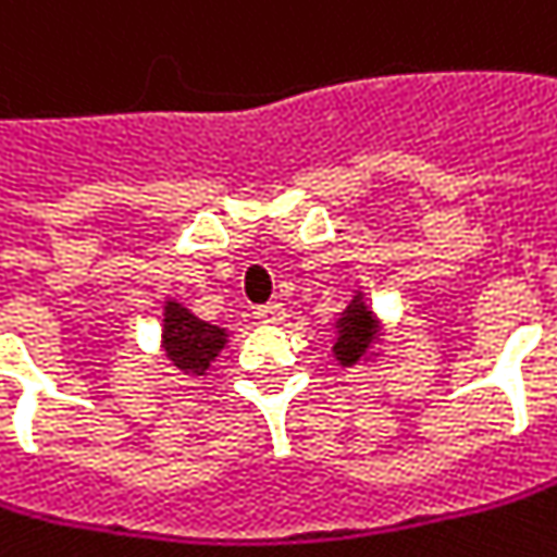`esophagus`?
Masks as SVG:
<instances>
[{
  "label": "esophagus",
  "instance_id": "obj_1",
  "mask_svg": "<svg viewBox=\"0 0 557 557\" xmlns=\"http://www.w3.org/2000/svg\"><path fill=\"white\" fill-rule=\"evenodd\" d=\"M255 318L261 324H280L286 318V309H283V302H268V306H258L255 309Z\"/></svg>",
  "mask_w": 557,
  "mask_h": 557
}]
</instances>
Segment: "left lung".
<instances>
[{"label": "left lung", "mask_w": 557, "mask_h": 557, "mask_svg": "<svg viewBox=\"0 0 557 557\" xmlns=\"http://www.w3.org/2000/svg\"><path fill=\"white\" fill-rule=\"evenodd\" d=\"M377 341V321L372 309L366 306L362 293L352 296V302L337 318V344H334V356L341 366H356L362 359H369L372 344Z\"/></svg>", "instance_id": "1"}]
</instances>
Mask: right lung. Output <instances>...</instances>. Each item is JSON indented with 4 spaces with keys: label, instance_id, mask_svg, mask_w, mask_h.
<instances>
[{
    "label": "right lung",
    "instance_id": "obj_1",
    "mask_svg": "<svg viewBox=\"0 0 557 557\" xmlns=\"http://www.w3.org/2000/svg\"><path fill=\"white\" fill-rule=\"evenodd\" d=\"M223 344H226L223 327L195 318L173 299L163 306V349L182 375H205Z\"/></svg>",
    "mask_w": 557,
    "mask_h": 557
}]
</instances>
